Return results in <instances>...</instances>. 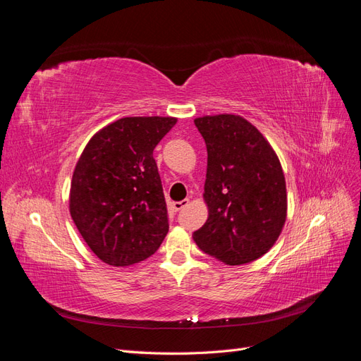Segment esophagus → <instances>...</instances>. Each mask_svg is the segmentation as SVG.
I'll use <instances>...</instances> for the list:
<instances>
[{
  "label": "esophagus",
  "mask_w": 361,
  "mask_h": 361,
  "mask_svg": "<svg viewBox=\"0 0 361 361\" xmlns=\"http://www.w3.org/2000/svg\"><path fill=\"white\" fill-rule=\"evenodd\" d=\"M188 203H190V200H188V199L180 200V202H174V203H173V209H174V211H182L183 207H187V206H188Z\"/></svg>",
  "instance_id": "34e87169"
}]
</instances>
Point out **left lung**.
<instances>
[{"instance_id": "obj_1", "label": "left lung", "mask_w": 361, "mask_h": 361, "mask_svg": "<svg viewBox=\"0 0 361 361\" xmlns=\"http://www.w3.org/2000/svg\"><path fill=\"white\" fill-rule=\"evenodd\" d=\"M194 123L207 149L203 199L209 214L192 238L227 265L250 264L276 244L286 221L281 164L268 140L241 116H203Z\"/></svg>"}]
</instances>
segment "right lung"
<instances>
[{
  "label": "right lung",
  "instance_id": "right-lung-1",
  "mask_svg": "<svg viewBox=\"0 0 361 361\" xmlns=\"http://www.w3.org/2000/svg\"><path fill=\"white\" fill-rule=\"evenodd\" d=\"M176 117H123L90 138L76 162L69 211L102 262L129 267L147 259L169 232L154 149Z\"/></svg>",
  "mask_w": 361,
  "mask_h": 361
}]
</instances>
